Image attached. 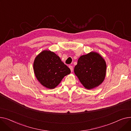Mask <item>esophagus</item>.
Wrapping results in <instances>:
<instances>
[{
  "label": "esophagus",
  "mask_w": 131,
  "mask_h": 131,
  "mask_svg": "<svg viewBox=\"0 0 131 131\" xmlns=\"http://www.w3.org/2000/svg\"><path fill=\"white\" fill-rule=\"evenodd\" d=\"M69 68L70 69V70H71V72H72V71H73V67H72V66H69Z\"/></svg>",
  "instance_id": "obj_1"
}]
</instances>
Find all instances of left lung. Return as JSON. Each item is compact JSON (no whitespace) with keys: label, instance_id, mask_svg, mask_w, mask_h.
I'll list each match as a JSON object with an SVG mask.
<instances>
[{"label":"left lung","instance_id":"left-lung-1","mask_svg":"<svg viewBox=\"0 0 131 131\" xmlns=\"http://www.w3.org/2000/svg\"><path fill=\"white\" fill-rule=\"evenodd\" d=\"M106 63L104 59L96 52L80 57L74 72L83 87L88 90L98 87L105 80Z\"/></svg>","mask_w":131,"mask_h":131}]
</instances>
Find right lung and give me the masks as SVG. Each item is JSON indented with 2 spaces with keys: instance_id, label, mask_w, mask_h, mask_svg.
<instances>
[{
  "instance_id": "1",
  "label": "right lung",
  "mask_w": 131,
  "mask_h": 131,
  "mask_svg": "<svg viewBox=\"0 0 131 131\" xmlns=\"http://www.w3.org/2000/svg\"><path fill=\"white\" fill-rule=\"evenodd\" d=\"M33 69L38 82L48 89L55 88L71 72L60 57L50 50H44L35 57Z\"/></svg>"
}]
</instances>
